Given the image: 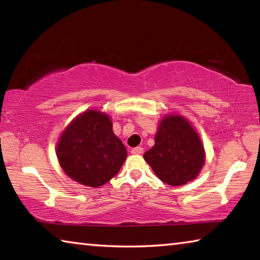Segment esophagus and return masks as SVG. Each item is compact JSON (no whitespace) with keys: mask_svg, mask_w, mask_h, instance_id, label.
<instances>
[{"mask_svg":"<svg viewBox=\"0 0 260 260\" xmlns=\"http://www.w3.org/2000/svg\"><path fill=\"white\" fill-rule=\"evenodd\" d=\"M132 153H133V155H141V153L143 152V148L142 147H136V148H133L132 149V151H131Z\"/></svg>","mask_w":260,"mask_h":260,"instance_id":"esophagus-1","label":"esophagus"}]
</instances>
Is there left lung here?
Segmentation results:
<instances>
[{"label":"left lung","mask_w":260,"mask_h":260,"mask_svg":"<svg viewBox=\"0 0 260 260\" xmlns=\"http://www.w3.org/2000/svg\"><path fill=\"white\" fill-rule=\"evenodd\" d=\"M143 158L162 182L177 187L196 179L204 166L205 150L187 118L166 114L157 128L155 146Z\"/></svg>","instance_id":"left-lung-1"}]
</instances>
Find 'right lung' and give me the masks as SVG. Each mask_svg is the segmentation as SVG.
<instances>
[{
	"label": "right lung",
	"instance_id": "add662e5",
	"mask_svg": "<svg viewBox=\"0 0 260 260\" xmlns=\"http://www.w3.org/2000/svg\"><path fill=\"white\" fill-rule=\"evenodd\" d=\"M56 155L68 177L83 186L98 188L119 172L127 150L114 135L107 113L86 110L60 134Z\"/></svg>",
	"mask_w": 260,
	"mask_h": 260
}]
</instances>
